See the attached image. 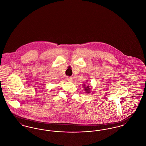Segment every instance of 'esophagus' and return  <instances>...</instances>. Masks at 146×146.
I'll list each match as a JSON object with an SVG mask.
<instances>
[{"label":"esophagus","mask_w":146,"mask_h":146,"mask_svg":"<svg viewBox=\"0 0 146 146\" xmlns=\"http://www.w3.org/2000/svg\"><path fill=\"white\" fill-rule=\"evenodd\" d=\"M67 79L68 82H72V80H73V78L71 76H68Z\"/></svg>","instance_id":"esophagus-1"}]
</instances>
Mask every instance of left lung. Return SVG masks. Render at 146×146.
<instances>
[{
  "instance_id": "left-lung-1",
  "label": "left lung",
  "mask_w": 146,
  "mask_h": 146,
  "mask_svg": "<svg viewBox=\"0 0 146 146\" xmlns=\"http://www.w3.org/2000/svg\"><path fill=\"white\" fill-rule=\"evenodd\" d=\"M83 86L84 88V90H85V92H86V93H89V92H90V88L89 85L86 86H85V84H84Z\"/></svg>"
}]
</instances>
